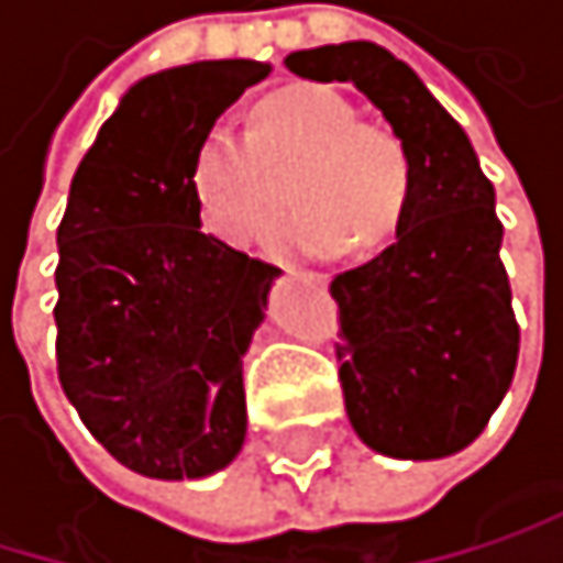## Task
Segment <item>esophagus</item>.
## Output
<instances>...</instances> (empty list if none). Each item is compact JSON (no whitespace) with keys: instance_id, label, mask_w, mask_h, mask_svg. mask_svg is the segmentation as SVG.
Returning <instances> with one entry per match:
<instances>
[{"instance_id":"1","label":"esophagus","mask_w":563,"mask_h":563,"mask_svg":"<svg viewBox=\"0 0 563 563\" xmlns=\"http://www.w3.org/2000/svg\"><path fill=\"white\" fill-rule=\"evenodd\" d=\"M279 269H284L287 276H303L307 279V284H313V287H328V276H323V273H313V269H297V266H287V263H279Z\"/></svg>"}]
</instances>
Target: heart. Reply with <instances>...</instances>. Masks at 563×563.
<instances>
[{
	"mask_svg": "<svg viewBox=\"0 0 563 563\" xmlns=\"http://www.w3.org/2000/svg\"><path fill=\"white\" fill-rule=\"evenodd\" d=\"M294 212L276 225L284 253L338 256L351 243L375 250L398 229L412 196L405 144L378 124H361L331 87L297 84L269 93L246 131L212 124L191 158V191L209 232L246 246L276 216L289 168Z\"/></svg>",
	"mask_w": 563,
	"mask_h": 563,
	"instance_id": "obj_1",
	"label": "heart"
}]
</instances>
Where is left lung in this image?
I'll return each mask as SVG.
<instances>
[{"label":"left lung","instance_id":"1","mask_svg":"<svg viewBox=\"0 0 563 563\" xmlns=\"http://www.w3.org/2000/svg\"><path fill=\"white\" fill-rule=\"evenodd\" d=\"M284 63L303 80L354 84L412 162L395 243L331 284L351 429L388 460L452 456L486 429L520 351L496 191L466 131L385 46L351 40Z\"/></svg>","mask_w":563,"mask_h":563}]
</instances>
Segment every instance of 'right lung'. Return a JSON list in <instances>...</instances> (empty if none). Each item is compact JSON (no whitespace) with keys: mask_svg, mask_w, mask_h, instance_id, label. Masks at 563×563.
<instances>
[{"mask_svg":"<svg viewBox=\"0 0 563 563\" xmlns=\"http://www.w3.org/2000/svg\"><path fill=\"white\" fill-rule=\"evenodd\" d=\"M266 74L260 59H202L131 84L56 229L59 385L147 479H206L246 442L243 357L279 269L202 232L191 158Z\"/></svg>","mask_w":563,"mask_h":563,"instance_id":"right-lung-1","label":"right lung"}]
</instances>
